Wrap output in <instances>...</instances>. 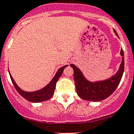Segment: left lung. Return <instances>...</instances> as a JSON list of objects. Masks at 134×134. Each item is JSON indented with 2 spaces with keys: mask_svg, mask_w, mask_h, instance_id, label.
<instances>
[{
  "mask_svg": "<svg viewBox=\"0 0 134 134\" xmlns=\"http://www.w3.org/2000/svg\"><path fill=\"white\" fill-rule=\"evenodd\" d=\"M113 31L118 37L116 31L115 29ZM120 54L122 56V61L118 72L109 79L101 81L94 82L88 81L84 76L79 68L75 65L70 64V66L74 70L76 89L78 95L80 98L90 101H100L109 97L115 91L121 80L124 70V54L122 49H121Z\"/></svg>",
  "mask_w": 134,
  "mask_h": 134,
  "instance_id": "8db88e82",
  "label": "left lung"
}]
</instances>
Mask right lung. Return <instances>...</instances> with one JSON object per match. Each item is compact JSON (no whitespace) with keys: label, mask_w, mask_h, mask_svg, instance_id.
Instances as JSON below:
<instances>
[{"label":"right lung","mask_w":134,"mask_h":134,"mask_svg":"<svg viewBox=\"0 0 134 134\" xmlns=\"http://www.w3.org/2000/svg\"><path fill=\"white\" fill-rule=\"evenodd\" d=\"M66 66H68V65H66L64 66H62V68H59L58 70L57 71L56 74L54 76V77L53 78L52 80H51L50 82L48 84V85H46L45 87L39 90V91H34V92H27V91H24L23 90L21 89V88L17 86L16 82H15L14 79H13L12 76L10 75V72L9 71V74H10V77L11 79V81L13 84L14 86L15 87L16 90L19 93L21 94L23 98L26 99V100H29L30 102L32 103H39L42 102L44 100H47L48 99H51L52 97L53 96L55 88V85H56L57 81L58 80L60 77L61 76L63 72L64 69L66 68Z\"/></svg>","instance_id":"obj_1"}]
</instances>
